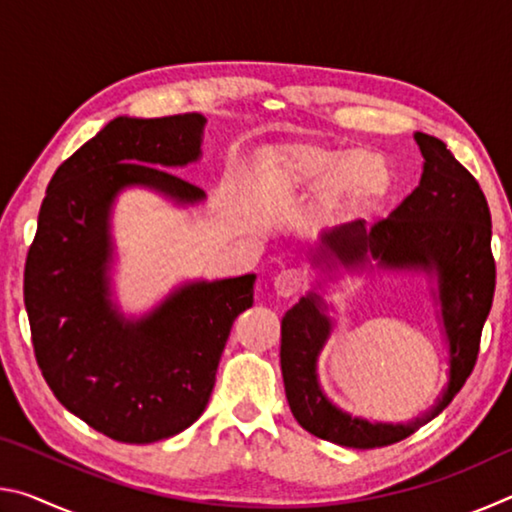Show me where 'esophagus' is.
<instances>
[{"mask_svg":"<svg viewBox=\"0 0 512 512\" xmlns=\"http://www.w3.org/2000/svg\"><path fill=\"white\" fill-rule=\"evenodd\" d=\"M273 284H275L277 296L291 298L302 289V273L298 271V268H287V271H280L275 275Z\"/></svg>","mask_w":512,"mask_h":512,"instance_id":"34e87169","label":"esophagus"}]
</instances>
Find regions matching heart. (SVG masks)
I'll return each mask as SVG.
<instances>
[{"instance_id": "heart-1", "label": "heart", "mask_w": 512, "mask_h": 512, "mask_svg": "<svg viewBox=\"0 0 512 512\" xmlns=\"http://www.w3.org/2000/svg\"><path fill=\"white\" fill-rule=\"evenodd\" d=\"M275 180L284 189H329L352 210H368L388 189V169L377 155L366 151L327 149V146L291 144L277 155Z\"/></svg>"}]
</instances>
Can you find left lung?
<instances>
[{
	"label": "left lung",
	"instance_id": "1",
	"mask_svg": "<svg viewBox=\"0 0 512 512\" xmlns=\"http://www.w3.org/2000/svg\"><path fill=\"white\" fill-rule=\"evenodd\" d=\"M413 137L424 158L420 185L388 219L370 228L363 221H352L325 230L314 262L363 266L370 262V253L381 268L436 273L440 316L449 341V381L438 402L409 424H372L352 418L336 409L318 384L316 361L332 332L325 302L316 293L300 298L282 318L284 391L302 429L343 447L372 449L400 443L436 418L474 370L481 329L495 296L492 223L479 183L438 137L427 133Z\"/></svg>",
	"mask_w": 512,
	"mask_h": 512
}]
</instances>
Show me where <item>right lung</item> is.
Wrapping results in <instances>:
<instances>
[{
  "instance_id": "add662e5",
  "label": "right lung",
  "mask_w": 512,
  "mask_h": 512,
  "mask_svg": "<svg viewBox=\"0 0 512 512\" xmlns=\"http://www.w3.org/2000/svg\"><path fill=\"white\" fill-rule=\"evenodd\" d=\"M203 126L198 112L112 119L56 169L24 266L42 377L69 413L119 443H155L201 418L232 323L253 307V273L185 284L140 320L108 298L112 201L131 185L203 201L169 171L198 160Z\"/></svg>"
}]
</instances>
